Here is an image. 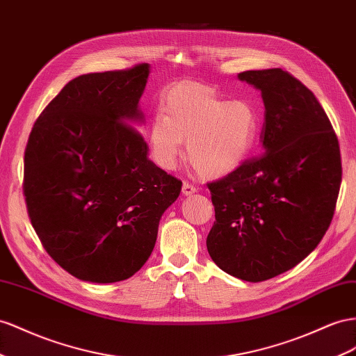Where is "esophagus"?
Instances as JSON below:
<instances>
[{"label":"esophagus","mask_w":356,"mask_h":356,"mask_svg":"<svg viewBox=\"0 0 356 356\" xmlns=\"http://www.w3.org/2000/svg\"><path fill=\"white\" fill-rule=\"evenodd\" d=\"M196 191H197V188H196L193 184H190L188 181H184V182H182V195L190 196V195L196 193Z\"/></svg>","instance_id":"34e87169"}]
</instances>
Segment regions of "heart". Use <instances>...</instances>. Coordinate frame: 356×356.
Listing matches in <instances>:
<instances>
[{
    "mask_svg": "<svg viewBox=\"0 0 356 356\" xmlns=\"http://www.w3.org/2000/svg\"><path fill=\"white\" fill-rule=\"evenodd\" d=\"M262 118L250 99L227 100L209 86L178 83L149 124V148L157 165L172 169L187 140V157L202 177L220 178L252 154Z\"/></svg>",
    "mask_w": 356,
    "mask_h": 356,
    "instance_id": "1",
    "label": "heart"
}]
</instances>
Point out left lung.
<instances>
[{
  "instance_id": "obj_1",
  "label": "left lung",
  "mask_w": 356,
  "mask_h": 356,
  "mask_svg": "<svg viewBox=\"0 0 356 356\" xmlns=\"http://www.w3.org/2000/svg\"><path fill=\"white\" fill-rule=\"evenodd\" d=\"M238 78L262 92L264 152L208 184L216 222L207 248L220 270L257 283L318 247L337 204L341 157L330 118L302 82L282 69Z\"/></svg>"
}]
</instances>
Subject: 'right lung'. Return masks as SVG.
Wrapping results in <instances>:
<instances>
[{
  "label": "right lung",
  "mask_w": 356,
  "mask_h": 356,
  "mask_svg": "<svg viewBox=\"0 0 356 356\" xmlns=\"http://www.w3.org/2000/svg\"><path fill=\"white\" fill-rule=\"evenodd\" d=\"M147 63L74 78L34 122L24 159L28 216L42 245L83 282L126 280L148 261L182 182L148 159L131 124Z\"/></svg>",
  "instance_id": "1"
}]
</instances>
